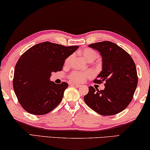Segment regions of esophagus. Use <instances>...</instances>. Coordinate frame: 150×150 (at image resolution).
I'll return each mask as SVG.
<instances>
[{"label": "esophagus", "mask_w": 150, "mask_h": 150, "mask_svg": "<svg viewBox=\"0 0 150 150\" xmlns=\"http://www.w3.org/2000/svg\"><path fill=\"white\" fill-rule=\"evenodd\" d=\"M72 86L75 87V88H79V87L81 86L79 84H77V83H73Z\"/></svg>", "instance_id": "1"}]
</instances>
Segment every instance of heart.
Here are the masks:
<instances>
[{
	"label": "heart",
	"instance_id": "heart-1",
	"mask_svg": "<svg viewBox=\"0 0 150 150\" xmlns=\"http://www.w3.org/2000/svg\"><path fill=\"white\" fill-rule=\"evenodd\" d=\"M81 57L86 59L88 62H92L97 58V53L94 50H91L89 48L84 49L83 50L79 52ZM69 59H67L66 62L69 61ZM92 76V73L90 71H87V72H80V71H73L69 75L70 79L72 81L75 82H82L86 80L87 78L90 77Z\"/></svg>",
	"mask_w": 150,
	"mask_h": 150
}]
</instances>
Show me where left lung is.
I'll use <instances>...</instances> for the list:
<instances>
[{
  "label": "left lung",
  "mask_w": 150,
  "mask_h": 150,
  "mask_svg": "<svg viewBox=\"0 0 150 150\" xmlns=\"http://www.w3.org/2000/svg\"><path fill=\"white\" fill-rule=\"evenodd\" d=\"M89 47L102 57V71L93 82L104 81L105 88L99 91L89 86L84 101L100 115H115L125 110L133 99L138 82L135 64L129 53L113 42H97Z\"/></svg>",
  "instance_id": "obj_1"
}]
</instances>
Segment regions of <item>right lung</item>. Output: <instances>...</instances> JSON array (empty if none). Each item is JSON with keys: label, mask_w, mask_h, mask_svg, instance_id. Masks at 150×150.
Segmentation results:
<instances>
[{"label": "right lung", "mask_w": 150, "mask_h": 150, "mask_svg": "<svg viewBox=\"0 0 150 150\" xmlns=\"http://www.w3.org/2000/svg\"><path fill=\"white\" fill-rule=\"evenodd\" d=\"M78 47L45 42L31 47L21 56L15 67L13 85L24 110L43 115L61 103L68 83L57 84L50 77L52 73L62 70L65 59Z\"/></svg>", "instance_id": "right-lung-1"}]
</instances>
